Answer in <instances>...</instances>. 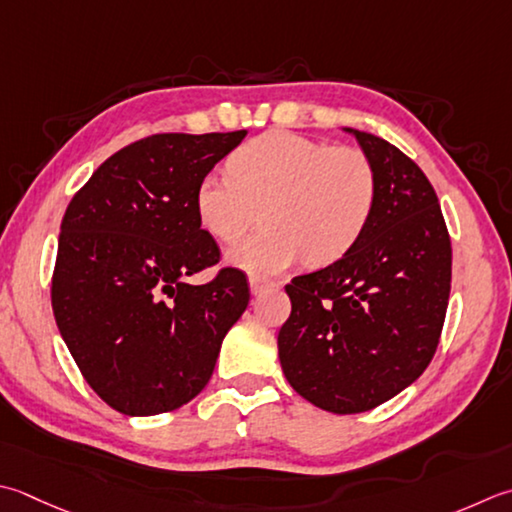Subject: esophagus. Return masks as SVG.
I'll return each instance as SVG.
<instances>
[{
  "mask_svg": "<svg viewBox=\"0 0 512 512\" xmlns=\"http://www.w3.org/2000/svg\"><path fill=\"white\" fill-rule=\"evenodd\" d=\"M248 286H250V293L259 295V293H264V290H268V288H275V282H270L268 277H262V275H250L248 277Z\"/></svg>",
  "mask_w": 512,
  "mask_h": 512,
  "instance_id": "34e87169",
  "label": "esophagus"
}]
</instances>
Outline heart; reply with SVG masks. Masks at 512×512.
Segmentation results:
<instances>
[{
  "mask_svg": "<svg viewBox=\"0 0 512 512\" xmlns=\"http://www.w3.org/2000/svg\"><path fill=\"white\" fill-rule=\"evenodd\" d=\"M230 175L206 173L195 213L208 235L237 242L262 208L264 230L228 250L248 273L277 275L299 259L313 268L350 253L377 204V173L364 150L268 130L228 159Z\"/></svg>",
  "mask_w": 512,
  "mask_h": 512,
  "instance_id": "heart-1",
  "label": "heart"
}]
</instances>
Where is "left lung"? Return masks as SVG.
I'll use <instances>...</instances> for the list:
<instances>
[{"label": "left lung", "instance_id": "8db88e82", "mask_svg": "<svg viewBox=\"0 0 512 512\" xmlns=\"http://www.w3.org/2000/svg\"><path fill=\"white\" fill-rule=\"evenodd\" d=\"M344 133L375 166V213L350 253L286 286L293 308L277 348L299 395L328 413L353 415L393 399L430 364L453 250L422 168L382 137Z\"/></svg>", "mask_w": 512, "mask_h": 512}]
</instances>
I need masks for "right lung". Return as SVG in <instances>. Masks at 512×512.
<instances>
[{
    "label": "right lung",
    "mask_w": 512,
    "mask_h": 512,
    "mask_svg": "<svg viewBox=\"0 0 512 512\" xmlns=\"http://www.w3.org/2000/svg\"><path fill=\"white\" fill-rule=\"evenodd\" d=\"M244 137L139 139L70 199L50 288L55 322L90 388L119 413H168L202 393L248 306L237 268L186 282L219 262L195 213L197 184Z\"/></svg>",
    "instance_id": "1"
}]
</instances>
